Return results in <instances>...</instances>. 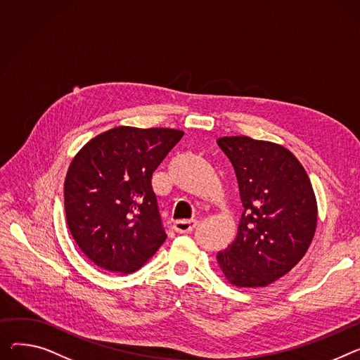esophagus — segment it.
Instances as JSON below:
<instances>
[{
	"instance_id": "obj_1",
	"label": "esophagus",
	"mask_w": 360,
	"mask_h": 360,
	"mask_svg": "<svg viewBox=\"0 0 360 360\" xmlns=\"http://www.w3.org/2000/svg\"><path fill=\"white\" fill-rule=\"evenodd\" d=\"M197 226V220H176L174 223V230L176 233H189Z\"/></svg>"
}]
</instances>
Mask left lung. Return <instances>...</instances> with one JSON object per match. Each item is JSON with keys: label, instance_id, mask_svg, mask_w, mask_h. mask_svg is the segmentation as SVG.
Here are the masks:
<instances>
[{"label": "left lung", "instance_id": "left-lung-1", "mask_svg": "<svg viewBox=\"0 0 360 360\" xmlns=\"http://www.w3.org/2000/svg\"><path fill=\"white\" fill-rule=\"evenodd\" d=\"M243 212L234 242L217 253L221 272L240 288L266 286L307 253L317 227V200L300 160L281 145L248 136L220 137Z\"/></svg>", "mask_w": 360, "mask_h": 360}]
</instances>
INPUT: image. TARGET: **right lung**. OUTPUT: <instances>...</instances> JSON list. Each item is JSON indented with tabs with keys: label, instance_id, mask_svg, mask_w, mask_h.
Returning <instances> with one entry per match:
<instances>
[{
	"label": "right lung",
	"instance_id": "add662e5",
	"mask_svg": "<svg viewBox=\"0 0 360 360\" xmlns=\"http://www.w3.org/2000/svg\"><path fill=\"white\" fill-rule=\"evenodd\" d=\"M182 136L120 126L91 139L72 159L63 186L66 221L97 266L131 274L166 240L152 175Z\"/></svg>",
	"mask_w": 360,
	"mask_h": 360
}]
</instances>
